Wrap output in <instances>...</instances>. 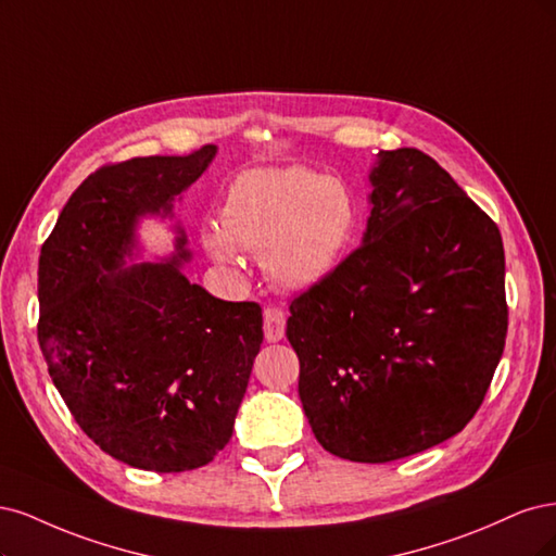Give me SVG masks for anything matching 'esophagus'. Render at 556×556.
<instances>
[{"instance_id": "obj_1", "label": "esophagus", "mask_w": 556, "mask_h": 556, "mask_svg": "<svg viewBox=\"0 0 556 556\" xmlns=\"http://www.w3.org/2000/svg\"><path fill=\"white\" fill-rule=\"evenodd\" d=\"M263 330L267 342H279L286 332V314L277 307H267L263 312Z\"/></svg>"}]
</instances>
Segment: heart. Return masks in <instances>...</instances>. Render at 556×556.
I'll return each mask as SVG.
<instances>
[{
  "mask_svg": "<svg viewBox=\"0 0 556 556\" xmlns=\"http://www.w3.org/2000/svg\"><path fill=\"white\" fill-rule=\"evenodd\" d=\"M355 228L351 191L309 168H258L230 182L222 228L207 226L203 244L222 263L238 249L261 254L263 270L286 291L309 289L332 273Z\"/></svg>",
  "mask_w": 556,
  "mask_h": 556,
  "instance_id": "obj_1",
  "label": "heart"
}]
</instances>
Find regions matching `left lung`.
I'll return each mask as SVG.
<instances>
[{
	"instance_id": "8db88e82",
	"label": "left lung",
	"mask_w": 556,
	"mask_h": 556,
	"mask_svg": "<svg viewBox=\"0 0 556 556\" xmlns=\"http://www.w3.org/2000/svg\"><path fill=\"white\" fill-rule=\"evenodd\" d=\"M379 156L363 244L289 302L286 328L316 441L365 464L462 432L508 332L496 224L429 154Z\"/></svg>"
}]
</instances>
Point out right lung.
I'll return each mask as SVG.
<instances>
[{"label":"right lung","instance_id":"right-lung-1","mask_svg":"<svg viewBox=\"0 0 556 556\" xmlns=\"http://www.w3.org/2000/svg\"><path fill=\"white\" fill-rule=\"evenodd\" d=\"M217 148L97 168L39 256V346L71 416L103 453L156 473L210 464L230 441L263 342L258 302L210 295L170 263L131 254L140 214L170 212Z\"/></svg>","mask_w":556,"mask_h":556}]
</instances>
